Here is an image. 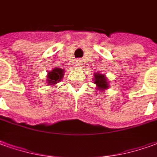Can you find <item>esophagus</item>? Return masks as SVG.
I'll return each instance as SVG.
<instances>
[{
    "mask_svg": "<svg viewBox=\"0 0 157 157\" xmlns=\"http://www.w3.org/2000/svg\"><path fill=\"white\" fill-rule=\"evenodd\" d=\"M75 64H76L77 66H81V65H82V60L77 59L75 61Z\"/></svg>",
    "mask_w": 157,
    "mask_h": 157,
    "instance_id": "34e87169",
    "label": "esophagus"
}]
</instances>
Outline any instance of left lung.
<instances>
[{"instance_id":"1","label":"left lung","mask_w":157,"mask_h":157,"mask_svg":"<svg viewBox=\"0 0 157 157\" xmlns=\"http://www.w3.org/2000/svg\"><path fill=\"white\" fill-rule=\"evenodd\" d=\"M94 83L97 85L98 89H106L108 88V82L106 81L105 75L95 74L94 75Z\"/></svg>"}]
</instances>
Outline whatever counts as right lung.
<instances>
[{"label": "right lung", "instance_id": "obj_1", "mask_svg": "<svg viewBox=\"0 0 157 157\" xmlns=\"http://www.w3.org/2000/svg\"><path fill=\"white\" fill-rule=\"evenodd\" d=\"M63 71L62 69L55 68L52 71L48 72V83L49 85H54L56 83L60 82V80L63 78Z\"/></svg>", "mask_w": 157, "mask_h": 157}]
</instances>
